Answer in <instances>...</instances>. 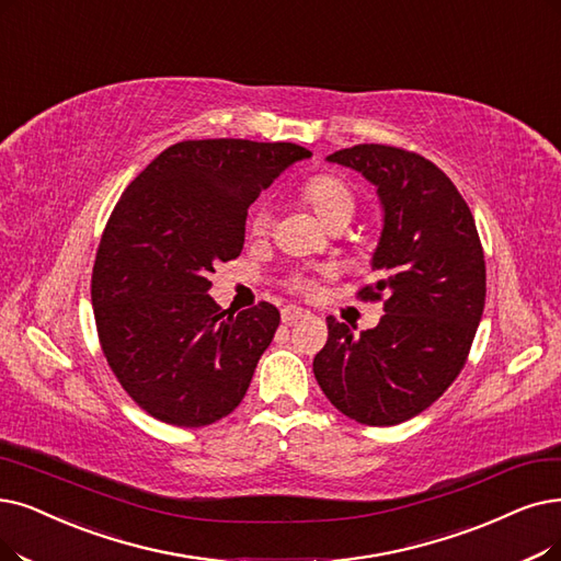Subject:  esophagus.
Segmentation results:
<instances>
[{
    "label": "esophagus",
    "mask_w": 561,
    "mask_h": 561,
    "mask_svg": "<svg viewBox=\"0 0 561 561\" xmlns=\"http://www.w3.org/2000/svg\"><path fill=\"white\" fill-rule=\"evenodd\" d=\"M308 316V310H304V308H297V306H285L283 310H280V318H283V322H295V320H301V318H306Z\"/></svg>",
    "instance_id": "esophagus-1"
}]
</instances>
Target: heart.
I'll list each match as a JSON object with an SVG mask.
<instances>
[{
	"label": "heart",
	"instance_id": "1",
	"mask_svg": "<svg viewBox=\"0 0 561 561\" xmlns=\"http://www.w3.org/2000/svg\"><path fill=\"white\" fill-rule=\"evenodd\" d=\"M306 199L310 203V207L316 209V214L324 220L331 222L341 216H350L354 214V193L352 188L343 182L339 176H316L312 182L306 186L304 191ZM268 220H272V214H268L266 207H260L253 216V232H266ZM297 287H306L304 280H297Z\"/></svg>",
	"mask_w": 561,
	"mask_h": 561
}]
</instances>
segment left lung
I'll use <instances>...</instances> for the list:
<instances>
[{"instance_id":"obj_1","label":"left lung","mask_w":561,"mask_h":561,"mask_svg":"<svg viewBox=\"0 0 561 561\" xmlns=\"http://www.w3.org/2000/svg\"><path fill=\"white\" fill-rule=\"evenodd\" d=\"M377 188L382 232L370 260L385 297L375 329L327 318L329 341L312 373L335 410L366 425L416 416L465 366L485 304V262L474 216L454 182L423 156L356 145L327 156Z\"/></svg>"}]
</instances>
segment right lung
<instances>
[{"label":"right lung","mask_w":561,"mask_h":561,"mask_svg":"<svg viewBox=\"0 0 561 561\" xmlns=\"http://www.w3.org/2000/svg\"><path fill=\"white\" fill-rule=\"evenodd\" d=\"M310 156L293 142L186 140L124 191L96 253L92 304L112 373L153 419L199 428L243 400L280 312L266 301L222 310L209 276L241 253L255 197Z\"/></svg>","instance_id":"add662e5"}]
</instances>
